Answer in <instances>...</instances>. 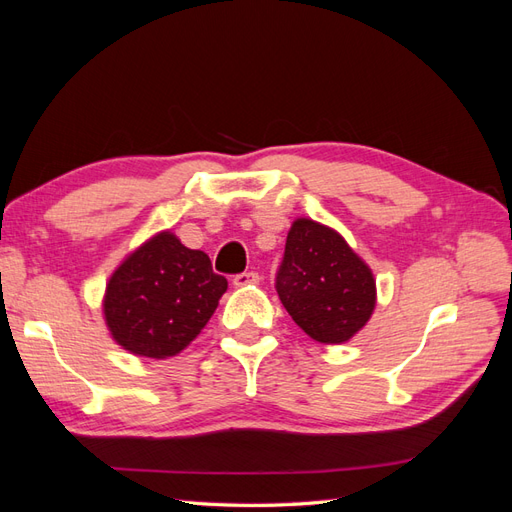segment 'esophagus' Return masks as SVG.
<instances>
[{
    "label": "esophagus",
    "mask_w": 512,
    "mask_h": 512,
    "mask_svg": "<svg viewBox=\"0 0 512 512\" xmlns=\"http://www.w3.org/2000/svg\"><path fill=\"white\" fill-rule=\"evenodd\" d=\"M260 282V275L254 273V271H245V273H239L235 275V280H232V284H235L237 288H245V286H256Z\"/></svg>",
    "instance_id": "esophagus-1"
}]
</instances>
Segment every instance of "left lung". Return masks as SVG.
Returning <instances> with one entry per match:
<instances>
[{"label":"left lung","instance_id":"8db88e82","mask_svg":"<svg viewBox=\"0 0 512 512\" xmlns=\"http://www.w3.org/2000/svg\"><path fill=\"white\" fill-rule=\"evenodd\" d=\"M286 312L320 344H344L376 309V280L367 262L331 226L297 218L275 282Z\"/></svg>","mask_w":512,"mask_h":512}]
</instances>
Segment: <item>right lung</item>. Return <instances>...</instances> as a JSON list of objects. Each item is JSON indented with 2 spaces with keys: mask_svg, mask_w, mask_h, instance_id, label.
I'll return each mask as SVG.
<instances>
[{
  "mask_svg": "<svg viewBox=\"0 0 512 512\" xmlns=\"http://www.w3.org/2000/svg\"><path fill=\"white\" fill-rule=\"evenodd\" d=\"M226 288V277L213 273L205 252L160 230L108 277L102 299L106 329L130 354L164 361L200 335Z\"/></svg>",
  "mask_w": 512,
  "mask_h": 512,
  "instance_id": "obj_1",
  "label": "right lung"
}]
</instances>
